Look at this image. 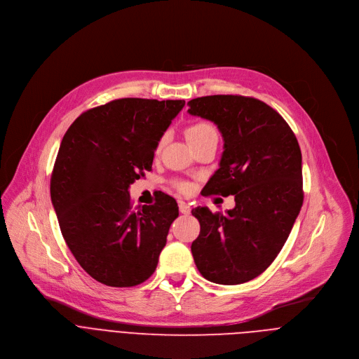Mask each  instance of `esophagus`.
Segmentation results:
<instances>
[{"instance_id": "34e87169", "label": "esophagus", "mask_w": 359, "mask_h": 359, "mask_svg": "<svg viewBox=\"0 0 359 359\" xmlns=\"http://www.w3.org/2000/svg\"><path fill=\"white\" fill-rule=\"evenodd\" d=\"M179 209H180V213L182 215H190V212H191V209H190V206L187 203H184V201H179Z\"/></svg>"}]
</instances>
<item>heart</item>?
<instances>
[{"mask_svg": "<svg viewBox=\"0 0 359 359\" xmlns=\"http://www.w3.org/2000/svg\"><path fill=\"white\" fill-rule=\"evenodd\" d=\"M186 136H187V140L189 143L193 146L204 139L208 137H217V130L216 128L210 123V122H206V121H197V122H193L187 129H186ZM162 146V142H159L158 144V150L161 149ZM177 189L180 191H187L189 190V184L187 183H177Z\"/></svg>", "mask_w": 359, "mask_h": 359, "instance_id": "b5f03b06", "label": "heart"}]
</instances>
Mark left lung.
Returning a JSON list of instances; mask_svg holds the SVG:
<instances>
[{"mask_svg":"<svg viewBox=\"0 0 359 359\" xmlns=\"http://www.w3.org/2000/svg\"><path fill=\"white\" fill-rule=\"evenodd\" d=\"M187 105L190 115L215 122L224 140L204 194H234L236 201L226 215L191 210L200 223L193 259L206 280L243 284L276 260L301 210V149L283 116L255 97L212 95Z\"/></svg>","mask_w":359,"mask_h":359,"instance_id":"8db88e82","label":"left lung"}]
</instances>
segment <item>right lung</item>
<instances>
[{
    "label": "right lung",
    "instance_id": "add662e5",
    "mask_svg": "<svg viewBox=\"0 0 359 359\" xmlns=\"http://www.w3.org/2000/svg\"><path fill=\"white\" fill-rule=\"evenodd\" d=\"M184 100L123 97L83 112L67 130L50 176L61 233L79 266L109 287L156 270L177 203L161 194L133 208L129 186L151 170L161 137Z\"/></svg>",
    "mask_w": 359,
    "mask_h": 359
}]
</instances>
